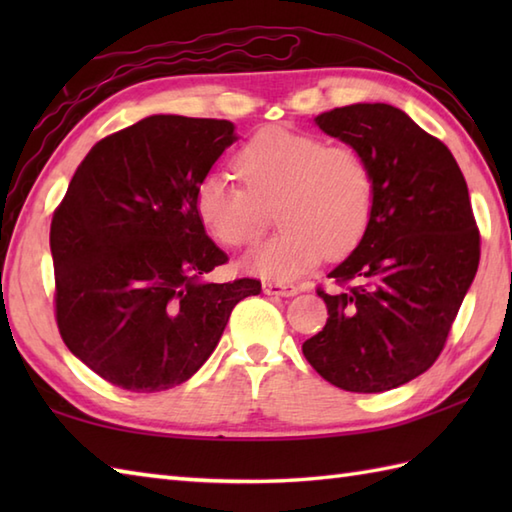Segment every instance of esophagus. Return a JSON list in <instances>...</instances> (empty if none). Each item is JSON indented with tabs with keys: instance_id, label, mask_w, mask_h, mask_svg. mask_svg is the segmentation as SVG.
Returning <instances> with one entry per match:
<instances>
[{
	"instance_id": "obj_1",
	"label": "esophagus",
	"mask_w": 512,
	"mask_h": 512,
	"mask_svg": "<svg viewBox=\"0 0 512 512\" xmlns=\"http://www.w3.org/2000/svg\"><path fill=\"white\" fill-rule=\"evenodd\" d=\"M266 295H279V297H295L299 292V286L292 284H279V281H264Z\"/></svg>"
}]
</instances>
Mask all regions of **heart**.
Wrapping results in <instances>:
<instances>
[{
  "label": "heart",
  "mask_w": 512,
  "mask_h": 512,
  "mask_svg": "<svg viewBox=\"0 0 512 512\" xmlns=\"http://www.w3.org/2000/svg\"><path fill=\"white\" fill-rule=\"evenodd\" d=\"M235 167L246 187L209 173L195 187L193 206L217 244L242 248L262 237L266 209L275 204L281 233L244 259L250 273L292 281L325 255L341 259L361 244L376 200L374 167L363 151L266 127L239 149Z\"/></svg>",
  "instance_id": "b5f03b06"
}]
</instances>
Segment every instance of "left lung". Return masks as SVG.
<instances>
[{"instance_id":"obj_1","label":"left lung","mask_w":512,"mask_h":512,"mask_svg":"<svg viewBox=\"0 0 512 512\" xmlns=\"http://www.w3.org/2000/svg\"><path fill=\"white\" fill-rule=\"evenodd\" d=\"M363 151L376 176L372 222L317 295L328 323L303 343L317 372L345 391L378 394L438 361L480 264V228L449 147L398 107L356 103L314 118Z\"/></svg>"}]
</instances>
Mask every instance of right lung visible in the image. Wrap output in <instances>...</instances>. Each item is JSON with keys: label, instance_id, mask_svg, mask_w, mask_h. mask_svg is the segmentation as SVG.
<instances>
[{"label": "right lung", "instance_id": "right-lung-1", "mask_svg": "<svg viewBox=\"0 0 512 512\" xmlns=\"http://www.w3.org/2000/svg\"><path fill=\"white\" fill-rule=\"evenodd\" d=\"M233 123L156 114L99 140L50 224L54 319L68 350L107 383L154 394L189 380L259 279L209 284L228 262L193 195Z\"/></svg>", "mask_w": 512, "mask_h": 512}]
</instances>
